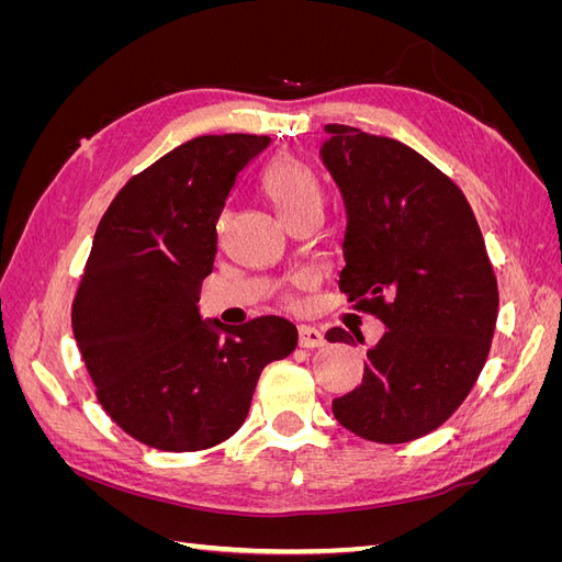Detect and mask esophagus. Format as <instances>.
<instances>
[{
    "instance_id": "obj_1",
    "label": "esophagus",
    "mask_w": 562,
    "mask_h": 562,
    "mask_svg": "<svg viewBox=\"0 0 562 562\" xmlns=\"http://www.w3.org/2000/svg\"><path fill=\"white\" fill-rule=\"evenodd\" d=\"M297 342L304 349H316L326 345V337H323L321 330H316L314 326H300L297 328Z\"/></svg>"
}]
</instances>
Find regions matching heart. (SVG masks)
I'll use <instances>...</instances> for the list:
<instances>
[{"mask_svg": "<svg viewBox=\"0 0 562 562\" xmlns=\"http://www.w3.org/2000/svg\"><path fill=\"white\" fill-rule=\"evenodd\" d=\"M262 190L274 203L277 211L283 215L285 223H293L300 215L321 211V184L314 176L312 168L291 157L283 155L277 157L267 166L262 176ZM314 281L310 271L297 277V285L304 288Z\"/></svg>", "mask_w": 562, "mask_h": 562, "instance_id": "1", "label": "heart"}]
</instances>
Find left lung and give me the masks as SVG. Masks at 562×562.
Returning <instances> with one entry per match:
<instances>
[{
    "mask_svg": "<svg viewBox=\"0 0 562 562\" xmlns=\"http://www.w3.org/2000/svg\"><path fill=\"white\" fill-rule=\"evenodd\" d=\"M326 131L321 159L347 206L339 291L386 326L363 382L333 413L366 440L407 443L438 429L479 380L499 310L495 269L467 196L429 159L361 128ZM326 339L353 342L345 328Z\"/></svg>",
    "mask_w": 562,
    "mask_h": 562,
    "instance_id": "obj_1",
    "label": "left lung"
}]
</instances>
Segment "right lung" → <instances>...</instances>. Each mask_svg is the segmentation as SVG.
Returning a JSON list of instances; mask_svg holds the SVG:
<instances>
[{
	"label": "right lung",
	"mask_w": 562,
	"mask_h": 562,
	"mask_svg": "<svg viewBox=\"0 0 562 562\" xmlns=\"http://www.w3.org/2000/svg\"><path fill=\"white\" fill-rule=\"evenodd\" d=\"M269 135H199L133 176L95 229L72 330L103 411L166 452L223 443L244 424L267 363L297 347L281 316L201 321L217 217Z\"/></svg>",
	"instance_id": "right-lung-1"
}]
</instances>
